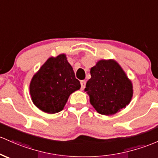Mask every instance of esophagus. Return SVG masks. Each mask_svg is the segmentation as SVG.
I'll return each instance as SVG.
<instances>
[{"label":"esophagus","instance_id":"obj_1","mask_svg":"<svg viewBox=\"0 0 158 158\" xmlns=\"http://www.w3.org/2000/svg\"><path fill=\"white\" fill-rule=\"evenodd\" d=\"M80 84H81V88H82V89H84V88H85V85H86L85 81L82 80V81H81Z\"/></svg>","mask_w":158,"mask_h":158}]
</instances>
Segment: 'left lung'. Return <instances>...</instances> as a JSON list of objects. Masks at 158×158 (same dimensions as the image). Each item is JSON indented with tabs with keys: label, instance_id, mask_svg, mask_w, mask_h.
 I'll use <instances>...</instances> for the list:
<instances>
[{
	"label": "left lung",
	"instance_id": "obj_1",
	"mask_svg": "<svg viewBox=\"0 0 158 158\" xmlns=\"http://www.w3.org/2000/svg\"><path fill=\"white\" fill-rule=\"evenodd\" d=\"M90 73L91 78L86 83L85 91L98 113L113 115L130 103L132 84L117 62L100 60Z\"/></svg>",
	"mask_w": 158,
	"mask_h": 158
}]
</instances>
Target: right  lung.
<instances>
[{"instance_id":"add662e5","label":"right lung","mask_w":158,"mask_h":158,"mask_svg":"<svg viewBox=\"0 0 158 158\" xmlns=\"http://www.w3.org/2000/svg\"><path fill=\"white\" fill-rule=\"evenodd\" d=\"M81 87L65 55L50 58L34 76L30 84L33 103L49 114L64 109L69 96Z\"/></svg>"}]
</instances>
